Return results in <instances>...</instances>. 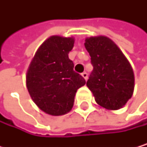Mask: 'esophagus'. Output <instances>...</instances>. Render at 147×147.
I'll use <instances>...</instances> for the list:
<instances>
[{"label":"esophagus","mask_w":147,"mask_h":147,"mask_svg":"<svg viewBox=\"0 0 147 147\" xmlns=\"http://www.w3.org/2000/svg\"><path fill=\"white\" fill-rule=\"evenodd\" d=\"M81 75H82V77H83V78H84V79H86V80H87V78H88V74H87L86 72H83Z\"/></svg>","instance_id":"obj_1"}]
</instances>
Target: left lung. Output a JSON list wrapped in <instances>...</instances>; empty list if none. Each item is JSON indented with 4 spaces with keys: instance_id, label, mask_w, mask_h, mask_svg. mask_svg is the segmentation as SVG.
Masks as SVG:
<instances>
[{
    "instance_id": "8db88e82",
    "label": "left lung",
    "mask_w": 147,
    "mask_h": 147,
    "mask_svg": "<svg viewBox=\"0 0 147 147\" xmlns=\"http://www.w3.org/2000/svg\"><path fill=\"white\" fill-rule=\"evenodd\" d=\"M84 41L93 66L86 86L95 101L108 110L122 109L134 91L135 78L131 63L109 37H90Z\"/></svg>"
}]
</instances>
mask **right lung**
<instances>
[{
	"label": "right lung",
	"instance_id": "1",
	"mask_svg": "<svg viewBox=\"0 0 147 147\" xmlns=\"http://www.w3.org/2000/svg\"><path fill=\"white\" fill-rule=\"evenodd\" d=\"M73 37L51 36L36 51L26 72V87L38 108L50 115L69 113L84 78L73 70L69 53L74 47Z\"/></svg>",
	"mask_w": 147,
	"mask_h": 147
}]
</instances>
